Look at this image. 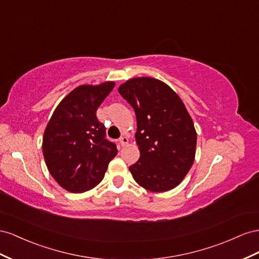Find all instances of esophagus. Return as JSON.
Instances as JSON below:
<instances>
[{
    "mask_svg": "<svg viewBox=\"0 0 259 259\" xmlns=\"http://www.w3.org/2000/svg\"><path fill=\"white\" fill-rule=\"evenodd\" d=\"M128 142H129V140H128V138H127V137H121V138L119 139V144H120L121 146L127 145V144H128Z\"/></svg>",
    "mask_w": 259,
    "mask_h": 259,
    "instance_id": "34e87169",
    "label": "esophagus"
}]
</instances>
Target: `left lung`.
<instances>
[{"label": "left lung", "mask_w": 259, "mask_h": 259, "mask_svg": "<svg viewBox=\"0 0 259 259\" xmlns=\"http://www.w3.org/2000/svg\"><path fill=\"white\" fill-rule=\"evenodd\" d=\"M118 92L134 107L139 160L129 167L134 179L152 192L176 188L193 165L196 131L183 102L162 81L139 77Z\"/></svg>", "instance_id": "obj_1"}]
</instances>
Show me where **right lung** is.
<instances>
[{
  "instance_id": "add662e5",
  "label": "right lung",
  "mask_w": 259,
  "mask_h": 259,
  "mask_svg": "<svg viewBox=\"0 0 259 259\" xmlns=\"http://www.w3.org/2000/svg\"><path fill=\"white\" fill-rule=\"evenodd\" d=\"M115 87L113 81L99 85H79L55 108L43 136L42 151L52 177L72 193L97 187L104 178L116 144L105 138V125L97 110Z\"/></svg>"
}]
</instances>
